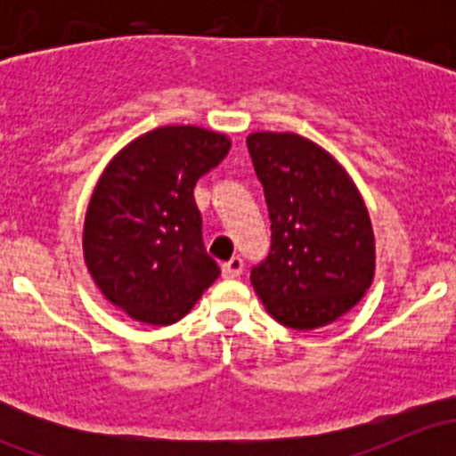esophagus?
Masks as SVG:
<instances>
[{
  "instance_id": "obj_1",
  "label": "esophagus",
  "mask_w": 456,
  "mask_h": 456,
  "mask_svg": "<svg viewBox=\"0 0 456 456\" xmlns=\"http://www.w3.org/2000/svg\"><path fill=\"white\" fill-rule=\"evenodd\" d=\"M242 273V260L238 256H233L232 260L223 265V278H238Z\"/></svg>"
}]
</instances>
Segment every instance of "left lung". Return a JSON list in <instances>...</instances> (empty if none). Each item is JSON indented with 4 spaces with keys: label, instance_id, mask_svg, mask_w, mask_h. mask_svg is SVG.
Returning a JSON list of instances; mask_svg holds the SVG:
<instances>
[{
    "label": "left lung",
    "instance_id": "obj_1",
    "mask_svg": "<svg viewBox=\"0 0 456 456\" xmlns=\"http://www.w3.org/2000/svg\"><path fill=\"white\" fill-rule=\"evenodd\" d=\"M271 218V251L251 284L280 324L314 330L369 291L375 236L360 190L338 159L296 132L247 136Z\"/></svg>",
    "mask_w": 456,
    "mask_h": 456
}]
</instances>
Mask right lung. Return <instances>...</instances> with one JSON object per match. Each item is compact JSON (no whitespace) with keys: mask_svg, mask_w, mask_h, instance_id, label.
Segmentation results:
<instances>
[{"mask_svg":"<svg viewBox=\"0 0 456 456\" xmlns=\"http://www.w3.org/2000/svg\"><path fill=\"white\" fill-rule=\"evenodd\" d=\"M232 141L196 126H163L127 142L96 181L84 260L105 300L150 326L185 317L220 275L202 245L196 181Z\"/></svg>","mask_w":456,"mask_h":456,"instance_id":"obj_1","label":"right lung"}]
</instances>
